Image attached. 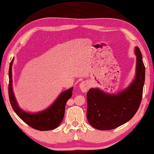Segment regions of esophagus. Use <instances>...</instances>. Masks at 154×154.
<instances>
[{
	"mask_svg": "<svg viewBox=\"0 0 154 154\" xmlns=\"http://www.w3.org/2000/svg\"><path fill=\"white\" fill-rule=\"evenodd\" d=\"M79 87L81 88V90L83 91V92H87L88 89H89V84L87 83V81H83L82 83H81Z\"/></svg>",
	"mask_w": 154,
	"mask_h": 154,
	"instance_id": "esophagus-1",
	"label": "esophagus"
}]
</instances>
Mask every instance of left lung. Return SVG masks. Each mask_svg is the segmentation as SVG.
Instances as JSON below:
<instances>
[{
    "label": "left lung",
    "instance_id": "1",
    "mask_svg": "<svg viewBox=\"0 0 154 154\" xmlns=\"http://www.w3.org/2000/svg\"><path fill=\"white\" fill-rule=\"evenodd\" d=\"M137 75L125 90L117 94H108L99 89L91 88L87 94V117L96 129L112 130L131 119L138 111L142 98L145 81V66L141 52L135 48Z\"/></svg>",
    "mask_w": 154,
    "mask_h": 154
}]
</instances>
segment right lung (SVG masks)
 I'll use <instances>...</instances> for the list:
<instances>
[{
	"mask_svg": "<svg viewBox=\"0 0 154 154\" xmlns=\"http://www.w3.org/2000/svg\"><path fill=\"white\" fill-rule=\"evenodd\" d=\"M13 60L14 58L9 67L8 95L10 104L14 112L21 120L35 129L44 131L52 130L58 127L63 119L66 102L72 96L73 88L63 92L51 106L42 112L35 113L23 112L17 106L12 91V65Z\"/></svg>",
	"mask_w": 154,
	"mask_h": 154,
	"instance_id": "right-lung-1",
	"label": "right lung"
}]
</instances>
